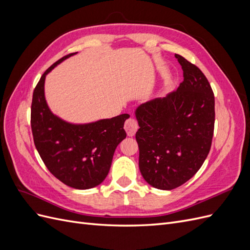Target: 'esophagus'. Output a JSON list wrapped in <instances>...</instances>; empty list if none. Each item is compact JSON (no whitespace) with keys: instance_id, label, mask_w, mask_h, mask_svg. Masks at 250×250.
<instances>
[{"instance_id":"esophagus-1","label":"esophagus","mask_w":250,"mask_h":250,"mask_svg":"<svg viewBox=\"0 0 250 250\" xmlns=\"http://www.w3.org/2000/svg\"><path fill=\"white\" fill-rule=\"evenodd\" d=\"M124 128H125L128 137H133L135 132H137L139 129V124L137 122V120H134L132 118L128 119L125 122Z\"/></svg>"}]
</instances>
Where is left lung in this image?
I'll return each mask as SVG.
<instances>
[{
    "mask_svg": "<svg viewBox=\"0 0 250 250\" xmlns=\"http://www.w3.org/2000/svg\"><path fill=\"white\" fill-rule=\"evenodd\" d=\"M184 81L165 98L137 107L139 167L147 183L173 190L192 178L209 152L215 124V97L203 73L175 54Z\"/></svg>",
    "mask_w": 250,
    "mask_h": 250,
    "instance_id": "1",
    "label": "left lung"
}]
</instances>
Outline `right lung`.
Instances as JSON below:
<instances>
[{"label": "right lung", "instance_id": "obj_1", "mask_svg": "<svg viewBox=\"0 0 250 250\" xmlns=\"http://www.w3.org/2000/svg\"><path fill=\"white\" fill-rule=\"evenodd\" d=\"M72 53L43 73L33 92L31 128L35 147L49 171L77 190L99 186L109 172L113 153L126 138L124 122L129 115L89 123H71L53 113L44 95L47 75Z\"/></svg>", "mask_w": 250, "mask_h": 250}]
</instances>
